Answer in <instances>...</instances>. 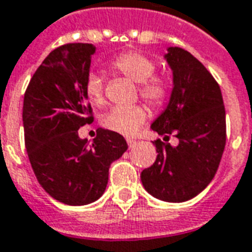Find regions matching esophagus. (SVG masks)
<instances>
[{"label": "esophagus", "mask_w": 252, "mask_h": 252, "mask_svg": "<svg viewBox=\"0 0 252 252\" xmlns=\"http://www.w3.org/2000/svg\"><path fill=\"white\" fill-rule=\"evenodd\" d=\"M135 144H137V141H135V139H131V138L127 139V145L130 146V148H131V146H134Z\"/></svg>", "instance_id": "obj_1"}]
</instances>
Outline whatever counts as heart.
Here are the masks:
<instances>
[{
	"label": "heart",
	"mask_w": 252,
	"mask_h": 252,
	"mask_svg": "<svg viewBox=\"0 0 252 252\" xmlns=\"http://www.w3.org/2000/svg\"><path fill=\"white\" fill-rule=\"evenodd\" d=\"M111 69L134 83H138V95L154 108H162L168 103L172 87L168 79L154 75L156 64L138 52H125L111 60ZM84 91L88 100L95 106H103L104 84L96 73H90L86 79ZM148 108L141 104L130 107H114L103 118L102 125L110 131L121 135H134L148 121Z\"/></svg>",
	"instance_id": "b5f03b06"
}]
</instances>
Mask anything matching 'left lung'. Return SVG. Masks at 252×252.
Here are the masks:
<instances>
[{"instance_id": "left-lung-1", "label": "left lung", "mask_w": 252, "mask_h": 252, "mask_svg": "<svg viewBox=\"0 0 252 252\" xmlns=\"http://www.w3.org/2000/svg\"><path fill=\"white\" fill-rule=\"evenodd\" d=\"M173 71V91L168 107L152 125L169 141H154L157 158L141 173L149 193L169 203L192 199L212 181L225 146V110L218 82L188 51L168 49Z\"/></svg>"}]
</instances>
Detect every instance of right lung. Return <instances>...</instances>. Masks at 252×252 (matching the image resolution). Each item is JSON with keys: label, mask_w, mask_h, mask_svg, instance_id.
I'll list each match as a JSON object with an SVG mask.
<instances>
[{"label": "right lung", "mask_w": 252, "mask_h": 252, "mask_svg": "<svg viewBox=\"0 0 252 252\" xmlns=\"http://www.w3.org/2000/svg\"><path fill=\"white\" fill-rule=\"evenodd\" d=\"M93 44L68 43L53 49L33 73L24 94L25 148L38 184L53 199L84 205L103 194L108 168L126 152L121 134L98 128L93 144L78 130L94 121L84 84Z\"/></svg>", "instance_id": "right-lung-1"}]
</instances>
